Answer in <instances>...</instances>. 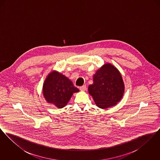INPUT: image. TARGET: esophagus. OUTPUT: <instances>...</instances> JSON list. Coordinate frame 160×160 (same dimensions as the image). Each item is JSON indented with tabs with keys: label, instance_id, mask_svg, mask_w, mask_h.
Wrapping results in <instances>:
<instances>
[{
	"label": "esophagus",
	"instance_id": "1",
	"mask_svg": "<svg viewBox=\"0 0 160 160\" xmlns=\"http://www.w3.org/2000/svg\"><path fill=\"white\" fill-rule=\"evenodd\" d=\"M86 89H87V87L86 85H83L80 88V90L81 91H85L86 90Z\"/></svg>",
	"mask_w": 160,
	"mask_h": 160
}]
</instances>
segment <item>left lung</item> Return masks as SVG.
<instances>
[{"label":"left lung","mask_w":160,"mask_h":160,"mask_svg":"<svg viewBox=\"0 0 160 160\" xmlns=\"http://www.w3.org/2000/svg\"><path fill=\"white\" fill-rule=\"evenodd\" d=\"M125 85L121 74L110 63L103 65L93 76L88 92L95 104L106 109L116 105L123 97Z\"/></svg>","instance_id":"left-lung-1"}]
</instances>
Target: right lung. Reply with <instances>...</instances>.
<instances>
[{
    "label": "right lung",
    "mask_w": 160,
    "mask_h": 160,
    "mask_svg": "<svg viewBox=\"0 0 160 160\" xmlns=\"http://www.w3.org/2000/svg\"><path fill=\"white\" fill-rule=\"evenodd\" d=\"M79 92L71 80L57 71H52L45 79L42 94L45 100L58 108L67 105L74 93Z\"/></svg>",
    "instance_id": "obj_1"
}]
</instances>
